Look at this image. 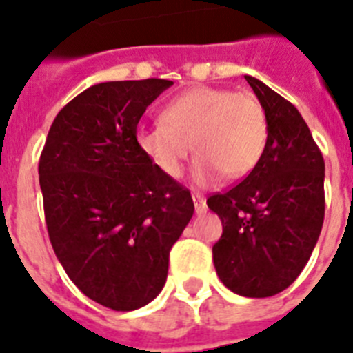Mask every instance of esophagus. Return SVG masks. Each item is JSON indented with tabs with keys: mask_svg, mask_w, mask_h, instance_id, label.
<instances>
[{
	"mask_svg": "<svg viewBox=\"0 0 353 353\" xmlns=\"http://www.w3.org/2000/svg\"><path fill=\"white\" fill-rule=\"evenodd\" d=\"M192 201H194V210H196V214L205 212L207 210L205 198L201 196V194H198V192H194V194H192Z\"/></svg>",
	"mask_w": 353,
	"mask_h": 353,
	"instance_id": "1",
	"label": "esophagus"
}]
</instances>
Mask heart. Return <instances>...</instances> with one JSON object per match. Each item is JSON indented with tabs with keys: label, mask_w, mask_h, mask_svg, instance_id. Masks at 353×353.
Listing matches in <instances>:
<instances>
[{
	"label": "heart",
	"mask_w": 353,
	"mask_h": 353,
	"mask_svg": "<svg viewBox=\"0 0 353 353\" xmlns=\"http://www.w3.org/2000/svg\"><path fill=\"white\" fill-rule=\"evenodd\" d=\"M162 121L135 132V144L157 170L176 179L189 150L200 155L194 180L207 183L219 173L241 179L254 170L268 143L264 107L248 90L192 87L161 110Z\"/></svg>",
	"instance_id": "obj_1"
}]
</instances>
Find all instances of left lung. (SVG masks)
<instances>
[{
  "label": "left lung",
  "instance_id": "8db88e82",
  "mask_svg": "<svg viewBox=\"0 0 353 353\" xmlns=\"http://www.w3.org/2000/svg\"><path fill=\"white\" fill-rule=\"evenodd\" d=\"M268 117V143L243 182L207 198L223 234L214 268L230 291L266 298L284 291L311 257L325 218V162L293 103L245 77Z\"/></svg>",
  "mask_w": 353,
  "mask_h": 353
}]
</instances>
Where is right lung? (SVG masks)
Returning a JSON list of instances; mask_svg holds the SVG:
<instances>
[{"mask_svg": "<svg viewBox=\"0 0 353 353\" xmlns=\"http://www.w3.org/2000/svg\"><path fill=\"white\" fill-rule=\"evenodd\" d=\"M171 85L148 78L89 87L57 114L39 161L57 259L112 311H135L161 293L171 246L194 212L191 192L135 144L146 107Z\"/></svg>", "mask_w": 353, "mask_h": 353, "instance_id": "right-lung-1", "label": "right lung"}]
</instances>
